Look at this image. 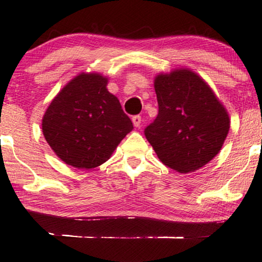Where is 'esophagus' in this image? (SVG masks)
<instances>
[{"instance_id": "obj_1", "label": "esophagus", "mask_w": 262, "mask_h": 262, "mask_svg": "<svg viewBox=\"0 0 262 262\" xmlns=\"http://www.w3.org/2000/svg\"><path fill=\"white\" fill-rule=\"evenodd\" d=\"M132 121H133V124L135 125V127L139 128L141 125V116H133V118H132Z\"/></svg>"}]
</instances>
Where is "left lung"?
<instances>
[{
  "label": "left lung",
  "instance_id": "1",
  "mask_svg": "<svg viewBox=\"0 0 262 262\" xmlns=\"http://www.w3.org/2000/svg\"><path fill=\"white\" fill-rule=\"evenodd\" d=\"M158 115L145 137L163 164L198 170L219 154L230 130L226 108L200 76L187 69L155 78Z\"/></svg>",
  "mask_w": 262,
  "mask_h": 262
}]
</instances>
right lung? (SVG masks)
<instances>
[{
  "label": "right lung",
  "mask_w": 262,
  "mask_h": 262,
  "mask_svg": "<svg viewBox=\"0 0 262 262\" xmlns=\"http://www.w3.org/2000/svg\"><path fill=\"white\" fill-rule=\"evenodd\" d=\"M107 78L79 74L53 99L42 120L49 146L66 164L91 169L106 162L133 129Z\"/></svg>",
  "instance_id": "1"
}]
</instances>
